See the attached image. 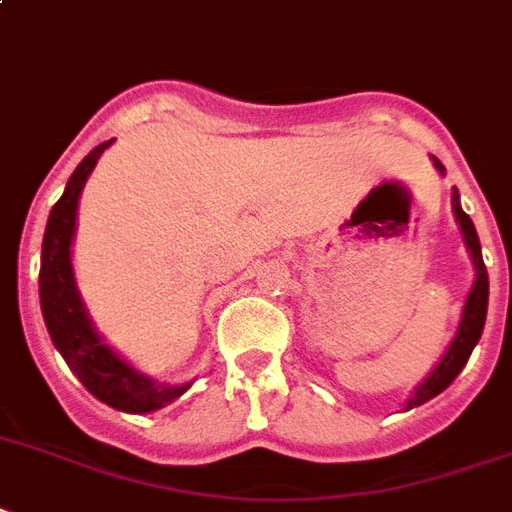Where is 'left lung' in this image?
<instances>
[{
    "label": "left lung",
    "instance_id": "1",
    "mask_svg": "<svg viewBox=\"0 0 512 512\" xmlns=\"http://www.w3.org/2000/svg\"><path fill=\"white\" fill-rule=\"evenodd\" d=\"M439 172H445L442 162L434 159ZM453 211L455 217L460 222V230H463V238H466V246L471 251V259H474L476 266V282L471 287V293H468L466 308H463V319H460L458 335L455 340L450 342V348L442 356V361L434 366V371L424 382L418 384L416 392L411 395V400L405 403V408H416V405L426 403V400H432L434 395H439L442 390H447L453 379L458 377L463 366L471 358V350L476 348V342H479L481 332H484V322H487V303H489V277H487V266H484V259H481V246H479V235H476V227L471 222L466 211L460 209L458 201V190L453 193Z\"/></svg>",
    "mask_w": 512,
    "mask_h": 512
}]
</instances>
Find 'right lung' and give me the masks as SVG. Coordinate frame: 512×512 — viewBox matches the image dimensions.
Instances as JSON below:
<instances>
[{"mask_svg": "<svg viewBox=\"0 0 512 512\" xmlns=\"http://www.w3.org/2000/svg\"><path fill=\"white\" fill-rule=\"evenodd\" d=\"M109 143L112 141L99 143L75 167L67 180L65 193L52 206V214L46 222L44 246H41L38 295H41V314H44L54 348L62 353V358L75 371V377L83 382V387L96 395L101 403L112 405L117 411L149 413L180 398L188 390V384L183 387L156 384L154 379L130 369L128 363L101 342L96 329L88 322L86 308L80 303L78 287L73 280V264H70L78 196L86 185V177L96 167V159Z\"/></svg>", "mask_w": 512, "mask_h": 512, "instance_id": "obj_1", "label": "right lung"}]
</instances>
